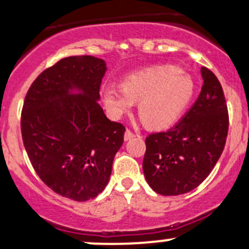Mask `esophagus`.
Masks as SVG:
<instances>
[{
    "instance_id": "1",
    "label": "esophagus",
    "mask_w": 249,
    "mask_h": 249,
    "mask_svg": "<svg viewBox=\"0 0 249 249\" xmlns=\"http://www.w3.org/2000/svg\"><path fill=\"white\" fill-rule=\"evenodd\" d=\"M133 137H135V133L132 132V131H130V130H126L125 131V133H124V141H130V139H132Z\"/></svg>"
}]
</instances>
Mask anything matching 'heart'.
Instances as JSON below:
<instances>
[{
	"label": "heart",
	"mask_w": 249,
	"mask_h": 249,
	"mask_svg": "<svg viewBox=\"0 0 249 249\" xmlns=\"http://www.w3.org/2000/svg\"><path fill=\"white\" fill-rule=\"evenodd\" d=\"M194 89V80L188 73L175 66H158L129 75L122 83V89L105 87L103 98L114 118L130 112L139 102V116L147 126L166 129L187 110Z\"/></svg>",
	"instance_id": "1"
}]
</instances>
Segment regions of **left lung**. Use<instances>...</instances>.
Masks as SVG:
<instances>
[{"mask_svg":"<svg viewBox=\"0 0 249 249\" xmlns=\"http://www.w3.org/2000/svg\"><path fill=\"white\" fill-rule=\"evenodd\" d=\"M200 95L178 124L145 139L143 171L147 184L164 196L182 195L201 184L225 149L228 110L220 81L201 67Z\"/></svg>","mask_w":249,"mask_h":249,"instance_id":"left-lung-1","label":"left lung"}]
</instances>
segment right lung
<instances>
[{"label": "right lung", "mask_w": 249, "mask_h": 249, "mask_svg": "<svg viewBox=\"0 0 249 249\" xmlns=\"http://www.w3.org/2000/svg\"><path fill=\"white\" fill-rule=\"evenodd\" d=\"M103 59H61L29 87L21 132L31 163L54 193L83 202L105 189L125 127L99 105L106 72Z\"/></svg>", "instance_id": "1"}]
</instances>
